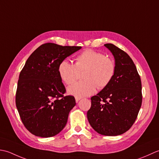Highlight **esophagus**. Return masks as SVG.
I'll list each match as a JSON object with an SVG mask.
<instances>
[{"instance_id":"obj_1","label":"esophagus","mask_w":159,"mask_h":159,"mask_svg":"<svg viewBox=\"0 0 159 159\" xmlns=\"http://www.w3.org/2000/svg\"><path fill=\"white\" fill-rule=\"evenodd\" d=\"M75 101H76V102H77V103L81 99H82V98H80V97H77V96L75 97Z\"/></svg>"}]
</instances>
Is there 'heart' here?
<instances>
[{
	"label": "heart",
	"instance_id": "obj_1",
	"mask_svg": "<svg viewBox=\"0 0 159 159\" xmlns=\"http://www.w3.org/2000/svg\"><path fill=\"white\" fill-rule=\"evenodd\" d=\"M75 60L74 64L64 60L58 66L61 80L68 85L75 82L80 72L84 70V80L75 83L68 89V93L70 95L80 97L92 95L97 87L103 89L108 86L115 75V61L98 51L86 49L81 53Z\"/></svg>",
	"mask_w": 159,
	"mask_h": 159
}]
</instances>
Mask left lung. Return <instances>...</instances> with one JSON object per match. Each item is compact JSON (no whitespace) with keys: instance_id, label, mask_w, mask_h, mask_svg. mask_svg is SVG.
Masks as SVG:
<instances>
[{"instance_id":"obj_1","label":"left lung","mask_w":159,"mask_h":159,"mask_svg":"<svg viewBox=\"0 0 159 159\" xmlns=\"http://www.w3.org/2000/svg\"><path fill=\"white\" fill-rule=\"evenodd\" d=\"M115 57V75L108 86L93 96L87 112L90 125L99 134L117 136L133 125L142 103L141 81L133 61L125 51L106 44Z\"/></svg>"}]
</instances>
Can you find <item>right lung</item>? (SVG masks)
I'll return each mask as SVG.
<instances>
[{"label": "right lung", "instance_id": "obj_1", "mask_svg": "<svg viewBox=\"0 0 159 159\" xmlns=\"http://www.w3.org/2000/svg\"><path fill=\"white\" fill-rule=\"evenodd\" d=\"M82 48L45 43L29 57L19 75L16 104L25 128L37 137H51L65 127L75 106L66 89L58 66L66 57Z\"/></svg>", "mask_w": 159, "mask_h": 159}]
</instances>
